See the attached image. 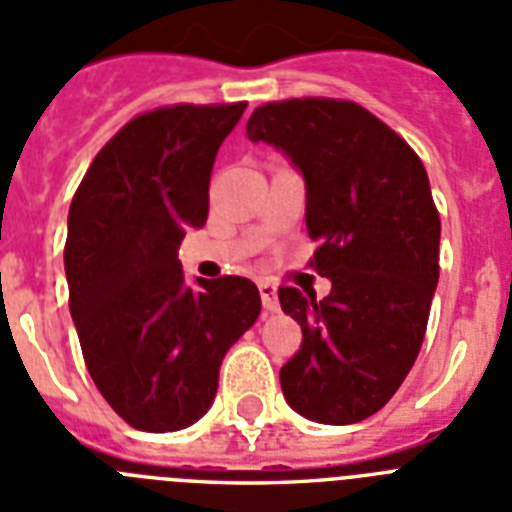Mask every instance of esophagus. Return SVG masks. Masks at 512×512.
<instances>
[{
  "label": "esophagus",
  "mask_w": 512,
  "mask_h": 512,
  "mask_svg": "<svg viewBox=\"0 0 512 512\" xmlns=\"http://www.w3.org/2000/svg\"><path fill=\"white\" fill-rule=\"evenodd\" d=\"M257 289H260V299H263V307L268 309V312H276V309H278V289H276V283L260 281V283H257Z\"/></svg>",
  "instance_id": "esophagus-1"
}]
</instances>
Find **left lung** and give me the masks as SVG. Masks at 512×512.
<instances>
[{
  "label": "left lung",
  "mask_w": 512,
  "mask_h": 512,
  "mask_svg": "<svg viewBox=\"0 0 512 512\" xmlns=\"http://www.w3.org/2000/svg\"><path fill=\"white\" fill-rule=\"evenodd\" d=\"M252 143L276 145L307 184L309 265L333 289L317 302L281 286L302 349L281 367L296 414L354 424L377 414L414 367L440 278V213L411 145L364 106L291 98L257 106Z\"/></svg>",
  "instance_id": "1"
}]
</instances>
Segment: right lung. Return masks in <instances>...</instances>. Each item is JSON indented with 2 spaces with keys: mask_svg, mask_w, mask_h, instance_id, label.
<instances>
[{
  "mask_svg": "<svg viewBox=\"0 0 512 512\" xmlns=\"http://www.w3.org/2000/svg\"><path fill=\"white\" fill-rule=\"evenodd\" d=\"M247 103L145 111L98 150L67 218L64 273L85 367L111 409L143 432L195 424L226 351L255 325L249 278L184 281L187 229L208 221L216 153Z\"/></svg>",
  "mask_w": 512,
  "mask_h": 512,
  "instance_id": "obj_1",
  "label": "right lung"
}]
</instances>
